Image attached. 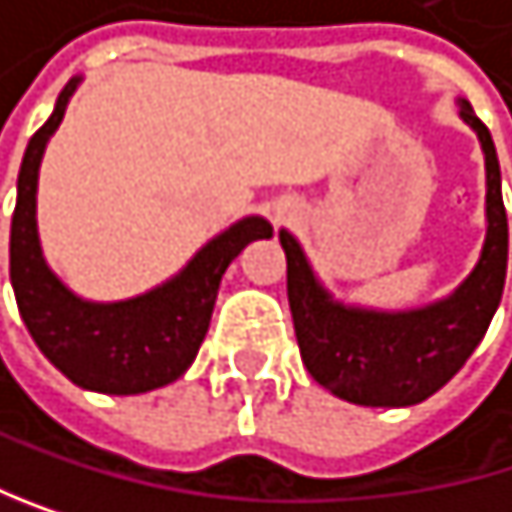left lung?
Returning <instances> with one entry per match:
<instances>
[{
	"label": "left lung",
	"mask_w": 512,
	"mask_h": 512,
	"mask_svg": "<svg viewBox=\"0 0 512 512\" xmlns=\"http://www.w3.org/2000/svg\"><path fill=\"white\" fill-rule=\"evenodd\" d=\"M461 118L476 131L485 152L489 232L476 268L449 299L397 314L342 305L320 287L299 241L280 232L302 363L317 385L348 403L415 406L437 394L476 351L501 305L510 235L498 152L489 127L476 118L467 100H461Z\"/></svg>",
	"instance_id": "obj_1"
}]
</instances>
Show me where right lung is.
Instances as JSON below:
<instances>
[{"mask_svg": "<svg viewBox=\"0 0 512 512\" xmlns=\"http://www.w3.org/2000/svg\"><path fill=\"white\" fill-rule=\"evenodd\" d=\"M79 85L72 79L51 118L30 137L17 173V204L11 216V287L39 351L72 381L100 394H146L180 378L210 326L219 280L232 259L256 238H271L262 216L225 228L167 284L124 302H85L60 284L45 265L36 232V186L48 137L63 121Z\"/></svg>", "mask_w": 512, "mask_h": 512, "instance_id": "obj_1", "label": "right lung"}]
</instances>
